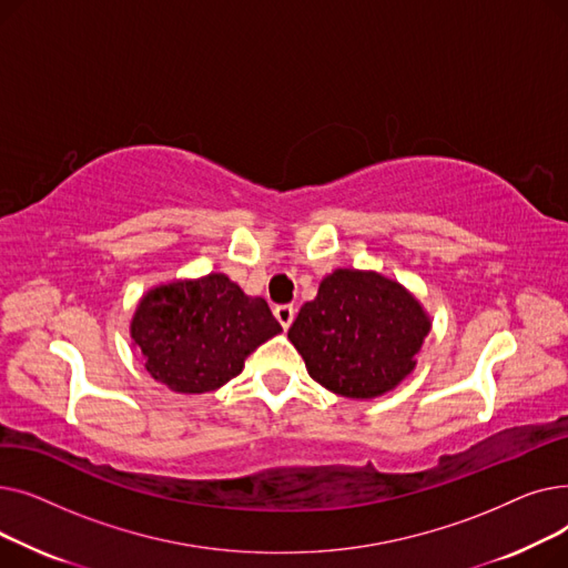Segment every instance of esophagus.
<instances>
[{
  "label": "esophagus",
  "instance_id": "esophagus-1",
  "mask_svg": "<svg viewBox=\"0 0 568 568\" xmlns=\"http://www.w3.org/2000/svg\"><path fill=\"white\" fill-rule=\"evenodd\" d=\"M274 315H276V320L281 322L283 329H287V326H290L292 320H294V308H292L290 304H281V306L274 308Z\"/></svg>",
  "mask_w": 568,
  "mask_h": 568
}]
</instances>
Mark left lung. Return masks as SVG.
Returning a JSON list of instances; mask_svg holds the SVG:
<instances>
[{
    "instance_id": "obj_1",
    "label": "left lung",
    "mask_w": 568,
    "mask_h": 568,
    "mask_svg": "<svg viewBox=\"0 0 568 568\" xmlns=\"http://www.w3.org/2000/svg\"><path fill=\"white\" fill-rule=\"evenodd\" d=\"M428 332V313L400 283L336 268L302 306L287 338L324 389L368 400L396 389L414 371Z\"/></svg>"
}]
</instances>
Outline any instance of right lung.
Here are the masks:
<instances>
[{
    "label": "right lung",
    "mask_w": 568,
    "mask_h": 568,
    "mask_svg": "<svg viewBox=\"0 0 568 568\" xmlns=\"http://www.w3.org/2000/svg\"><path fill=\"white\" fill-rule=\"evenodd\" d=\"M281 332L262 296L244 294L225 274L149 290L131 320L146 373L176 394L221 389L253 349Z\"/></svg>",
    "instance_id": "right-lung-1"
}]
</instances>
